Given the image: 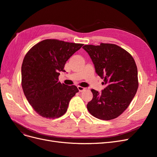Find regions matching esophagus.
I'll return each instance as SVG.
<instances>
[{"label": "esophagus", "mask_w": 157, "mask_h": 157, "mask_svg": "<svg viewBox=\"0 0 157 157\" xmlns=\"http://www.w3.org/2000/svg\"><path fill=\"white\" fill-rule=\"evenodd\" d=\"M77 88H78V90H79V92H83V91H84V90H86V88H85L82 87V86H78Z\"/></svg>", "instance_id": "34e87169"}]
</instances>
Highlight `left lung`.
<instances>
[{"mask_svg":"<svg viewBox=\"0 0 157 157\" xmlns=\"http://www.w3.org/2000/svg\"><path fill=\"white\" fill-rule=\"evenodd\" d=\"M96 73L106 87L101 93L92 89L93 98L87 104L92 115L103 121L120 116L129 106L138 88L137 69L133 57L113 44L84 45Z\"/></svg>","mask_w":157,"mask_h":157,"instance_id":"1","label":"left lung"}]
</instances>
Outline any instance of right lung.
I'll return each instance as SVG.
<instances>
[{
	"label": "right lung",
	"instance_id": "right-lung-1",
	"mask_svg": "<svg viewBox=\"0 0 157 157\" xmlns=\"http://www.w3.org/2000/svg\"><path fill=\"white\" fill-rule=\"evenodd\" d=\"M83 46L57 39H46L28 51L21 65V86L36 113L47 118L63 115L77 87L61 84L60 71L73 54Z\"/></svg>",
	"mask_w": 157,
	"mask_h": 157
}]
</instances>
